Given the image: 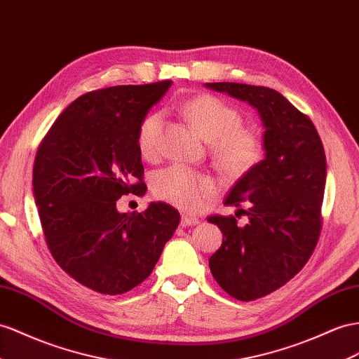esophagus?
Instances as JSON below:
<instances>
[{"mask_svg":"<svg viewBox=\"0 0 359 359\" xmlns=\"http://www.w3.org/2000/svg\"><path fill=\"white\" fill-rule=\"evenodd\" d=\"M182 226H197L200 223V219L197 217H192V215H188V214H183L182 215V219H180Z\"/></svg>","mask_w":359,"mask_h":359,"instance_id":"34e87169","label":"esophagus"}]
</instances>
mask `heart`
Segmentation results:
<instances>
[{"instance_id":"b5f03b06","label":"heart","mask_w":359,"mask_h":359,"mask_svg":"<svg viewBox=\"0 0 359 359\" xmlns=\"http://www.w3.org/2000/svg\"><path fill=\"white\" fill-rule=\"evenodd\" d=\"M183 110L197 132L212 142L214 158L223 171L241 176L259 162L261 140L241 127V114L233 106L217 97L203 95L188 101ZM162 126L161 112L150 114L142 121L137 132V145L145 158H150L158 150ZM151 187L158 198L188 210L198 209L215 192L212 180L183 165H171L156 172Z\"/></svg>"}]
</instances>
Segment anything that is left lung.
<instances>
[{
	"mask_svg": "<svg viewBox=\"0 0 359 359\" xmlns=\"http://www.w3.org/2000/svg\"><path fill=\"white\" fill-rule=\"evenodd\" d=\"M258 110L264 159L238 180L224 205H249V223L209 217L223 244L209 258L214 279L229 296L249 302L267 296L294 278L318 241L326 156L311 119L278 90L244 83H205Z\"/></svg>",
	"mask_w": 359,
	"mask_h": 359,
	"instance_id": "8db88e82",
	"label": "left lung"
}]
</instances>
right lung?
Masks as SVG:
<instances>
[{
  "label": "right lung",
  "instance_id": "1",
  "mask_svg": "<svg viewBox=\"0 0 359 359\" xmlns=\"http://www.w3.org/2000/svg\"><path fill=\"white\" fill-rule=\"evenodd\" d=\"M171 85L88 92L59 115L36 153L33 196L45 241L63 271L97 292L115 296L144 282L179 226L180 214L162 201L142 214L116 209L121 196L147 188L137 132Z\"/></svg>",
  "mask_w": 359,
  "mask_h": 359
}]
</instances>
